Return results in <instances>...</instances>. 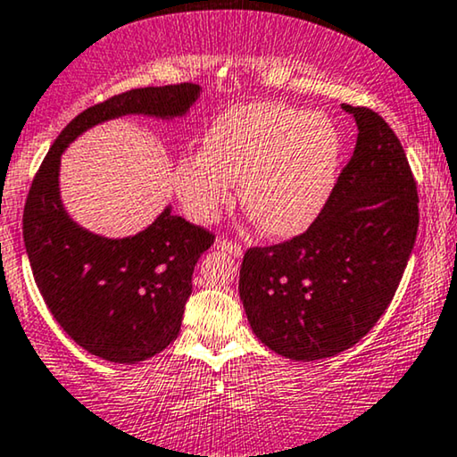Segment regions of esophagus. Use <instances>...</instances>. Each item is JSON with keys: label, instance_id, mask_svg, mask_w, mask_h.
I'll return each mask as SVG.
<instances>
[{"label": "esophagus", "instance_id": "obj_1", "mask_svg": "<svg viewBox=\"0 0 457 457\" xmlns=\"http://www.w3.org/2000/svg\"><path fill=\"white\" fill-rule=\"evenodd\" d=\"M215 246L219 248V251H225V253H229V255H234L236 259H240L242 255H245V251H242V246L236 245V242H232V240L219 238V240L215 242Z\"/></svg>", "mask_w": 457, "mask_h": 457}]
</instances>
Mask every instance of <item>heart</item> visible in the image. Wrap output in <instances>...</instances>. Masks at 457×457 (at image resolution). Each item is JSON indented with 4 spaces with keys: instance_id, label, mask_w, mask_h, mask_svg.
Masks as SVG:
<instances>
[{
    "instance_id": "b5f03b06",
    "label": "heart",
    "mask_w": 457,
    "mask_h": 457,
    "mask_svg": "<svg viewBox=\"0 0 457 457\" xmlns=\"http://www.w3.org/2000/svg\"><path fill=\"white\" fill-rule=\"evenodd\" d=\"M344 138L322 112L251 103L217 115L200 154L175 164L172 187L195 223H212L232 204V183L248 217L271 238H293L310 228L331 198Z\"/></svg>"
}]
</instances>
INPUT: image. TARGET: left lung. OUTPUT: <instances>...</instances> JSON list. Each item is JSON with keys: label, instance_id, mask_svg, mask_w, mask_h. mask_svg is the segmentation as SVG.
<instances>
[{"label": "left lung", "instance_id": "obj_1", "mask_svg": "<svg viewBox=\"0 0 457 457\" xmlns=\"http://www.w3.org/2000/svg\"><path fill=\"white\" fill-rule=\"evenodd\" d=\"M344 109L358 126L356 147L325 211L302 236L242 259L248 325L291 361L361 342L395 297L418 236V187L401 141L371 109Z\"/></svg>", "mask_w": 457, "mask_h": 457}]
</instances>
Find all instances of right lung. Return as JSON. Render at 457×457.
Returning <instances> with one entry per match:
<instances>
[{
	"label": "right lung",
	"mask_w": 457,
	"mask_h": 457,
	"mask_svg": "<svg viewBox=\"0 0 457 457\" xmlns=\"http://www.w3.org/2000/svg\"><path fill=\"white\" fill-rule=\"evenodd\" d=\"M200 92L198 84L135 88L88 107L56 137L29 189L22 238L39 293L62 331L109 362L135 365L175 342L194 268L215 236L172 215L170 204L135 236L88 232L62 206L61 155L92 126L122 115L183 118Z\"/></svg>",
	"instance_id": "1"
}]
</instances>
